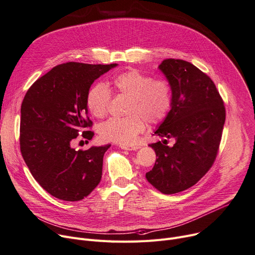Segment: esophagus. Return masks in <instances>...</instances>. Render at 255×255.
<instances>
[{"label":"esophagus","mask_w":255,"mask_h":255,"mask_svg":"<svg viewBox=\"0 0 255 255\" xmlns=\"http://www.w3.org/2000/svg\"><path fill=\"white\" fill-rule=\"evenodd\" d=\"M121 149H124V150H128V151H135V150H138L140 146L137 145V144H128V145H125V144H121Z\"/></svg>","instance_id":"1"}]
</instances>
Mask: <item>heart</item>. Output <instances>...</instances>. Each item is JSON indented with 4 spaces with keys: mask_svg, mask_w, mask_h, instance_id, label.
Wrapping results in <instances>:
<instances>
[{
    "mask_svg": "<svg viewBox=\"0 0 255 255\" xmlns=\"http://www.w3.org/2000/svg\"><path fill=\"white\" fill-rule=\"evenodd\" d=\"M109 86L118 95L129 97L125 118H112L99 128L102 139L128 145L149 124H159L172 107V90L165 78H153L137 69H129L114 76ZM112 94L103 84L92 86L86 96L91 115L104 118L109 113Z\"/></svg>",
    "mask_w": 255,
    "mask_h": 255,
    "instance_id": "obj_1",
    "label": "heart"
}]
</instances>
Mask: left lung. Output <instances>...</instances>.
Instances as JSON below:
<instances>
[{"instance_id": "1", "label": "left lung", "mask_w": 255, "mask_h": 255, "mask_svg": "<svg viewBox=\"0 0 255 255\" xmlns=\"http://www.w3.org/2000/svg\"><path fill=\"white\" fill-rule=\"evenodd\" d=\"M172 90V107L155 134L175 138L149 145L156 162L145 178L157 190L173 194L190 188L214 164L225 122V106L213 80L193 64L166 59L159 65Z\"/></svg>"}]
</instances>
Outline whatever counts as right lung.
Masks as SVG:
<instances>
[{
    "mask_svg": "<svg viewBox=\"0 0 255 255\" xmlns=\"http://www.w3.org/2000/svg\"><path fill=\"white\" fill-rule=\"evenodd\" d=\"M117 64H60L38 78L25 93L20 109V152L32 176L59 199L77 202L100 183L104 153L111 144L89 150L72 148L82 133L92 139L87 93L100 75Z\"/></svg>",
    "mask_w": 255,
    "mask_h": 255,
    "instance_id": "obj_1",
    "label": "right lung"
}]
</instances>
